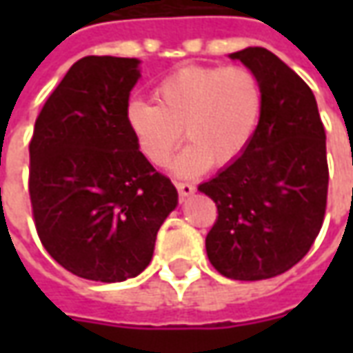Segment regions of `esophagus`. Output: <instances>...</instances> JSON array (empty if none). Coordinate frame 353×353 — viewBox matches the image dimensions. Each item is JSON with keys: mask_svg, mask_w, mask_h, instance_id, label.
Instances as JSON below:
<instances>
[{"mask_svg": "<svg viewBox=\"0 0 353 353\" xmlns=\"http://www.w3.org/2000/svg\"><path fill=\"white\" fill-rule=\"evenodd\" d=\"M176 187H177V192H179V196H191V194H194V191H196V187H194V185L181 183V181H177Z\"/></svg>", "mask_w": 353, "mask_h": 353, "instance_id": "1", "label": "esophagus"}]
</instances>
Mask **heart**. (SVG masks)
<instances>
[{
  "instance_id": "b5f03b06",
  "label": "heart",
  "mask_w": 353,
  "mask_h": 353,
  "mask_svg": "<svg viewBox=\"0 0 353 353\" xmlns=\"http://www.w3.org/2000/svg\"><path fill=\"white\" fill-rule=\"evenodd\" d=\"M157 103L132 100L126 124L138 149L164 166L181 141L189 145L174 162L179 176H196L214 164L234 162L250 145L263 109V90L248 68L187 65L154 88Z\"/></svg>"
}]
</instances>
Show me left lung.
<instances>
[{
    "label": "left lung",
    "mask_w": 353,
    "mask_h": 353,
    "mask_svg": "<svg viewBox=\"0 0 353 353\" xmlns=\"http://www.w3.org/2000/svg\"><path fill=\"white\" fill-rule=\"evenodd\" d=\"M263 90L259 124L236 161L199 187L217 206L210 263L230 280L274 278L308 253L327 206L325 130L310 87L263 47L229 54Z\"/></svg>",
    "instance_id": "8db88e82"
}]
</instances>
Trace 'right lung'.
I'll return each mask as SVG.
<instances>
[{"mask_svg": "<svg viewBox=\"0 0 353 353\" xmlns=\"http://www.w3.org/2000/svg\"><path fill=\"white\" fill-rule=\"evenodd\" d=\"M138 58L77 60L45 101L30 141V200L58 265L103 283L138 276L177 191L126 124Z\"/></svg>", "mask_w": 353, "mask_h": 353, "instance_id": "add662e5", "label": "right lung"}]
</instances>
